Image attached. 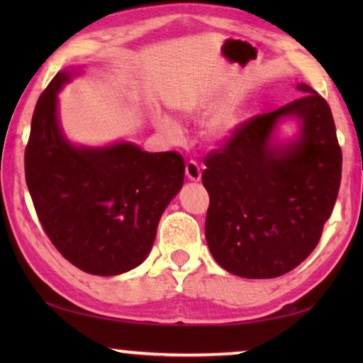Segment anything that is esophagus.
<instances>
[{
    "label": "esophagus",
    "instance_id": "34e87169",
    "mask_svg": "<svg viewBox=\"0 0 363 363\" xmlns=\"http://www.w3.org/2000/svg\"><path fill=\"white\" fill-rule=\"evenodd\" d=\"M186 176L190 181H200L201 169L199 167V163L194 162V160H189V162L186 163Z\"/></svg>",
    "mask_w": 363,
    "mask_h": 363
}]
</instances>
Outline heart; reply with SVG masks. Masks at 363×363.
<instances>
[{
  "label": "heart",
  "instance_id": "obj_1",
  "mask_svg": "<svg viewBox=\"0 0 363 363\" xmlns=\"http://www.w3.org/2000/svg\"><path fill=\"white\" fill-rule=\"evenodd\" d=\"M194 112H196V110H194ZM237 121H238V115L235 112V108L230 106L220 107L205 121V126H203L205 136L211 140L224 139L233 131V128L237 126ZM155 125L169 140H177L181 138L179 125H177L174 120L168 118V116H163V115L157 116Z\"/></svg>",
  "mask_w": 363,
  "mask_h": 363
}]
</instances>
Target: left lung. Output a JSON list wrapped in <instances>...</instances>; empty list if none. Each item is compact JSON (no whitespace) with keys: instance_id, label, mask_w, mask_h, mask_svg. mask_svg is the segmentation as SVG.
Masks as SVG:
<instances>
[{"instance_id":"1","label":"left lung","mask_w":363,"mask_h":363,"mask_svg":"<svg viewBox=\"0 0 363 363\" xmlns=\"http://www.w3.org/2000/svg\"><path fill=\"white\" fill-rule=\"evenodd\" d=\"M274 112L233 128L205 157V235L214 259L245 279H275L317 247L341 184L342 153L328 102L311 86ZM298 116L296 143L270 147L274 125Z\"/></svg>"}]
</instances>
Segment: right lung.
Returning <instances> with one entry per match:
<instances>
[{"label":"right lung","instance_id":"right-lung-1","mask_svg":"<svg viewBox=\"0 0 363 363\" xmlns=\"http://www.w3.org/2000/svg\"><path fill=\"white\" fill-rule=\"evenodd\" d=\"M60 72L35 106L26 147V181L43 230L73 266L116 275L145 259L164 208L179 192L186 163L177 152L149 153L120 143L73 147L57 123Z\"/></svg>","mask_w":363,"mask_h":363}]
</instances>
